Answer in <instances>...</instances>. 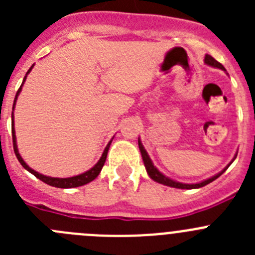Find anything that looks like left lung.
I'll return each instance as SVG.
<instances>
[{
  "label": "left lung",
  "instance_id": "left-lung-1",
  "mask_svg": "<svg viewBox=\"0 0 255 255\" xmlns=\"http://www.w3.org/2000/svg\"><path fill=\"white\" fill-rule=\"evenodd\" d=\"M204 62H206L207 65H209V66H213V67H217V69L225 70V67L222 66V65L218 62V61H216L215 58L212 57V56H209V55H206V57H204ZM225 71H226V70H225ZM138 144H139V149H140V153H141V157H143L144 166H145V170H147V172H148V175H149L150 179H153L154 181L159 182V184H163V185H166V186H171V188L198 189V188H202V186H206L207 184H209V182H212L213 180L217 179V177H220L221 175H222V173L226 171V168L229 167L230 164H231V163H230L229 166H227V167L225 168L224 171H221L220 173H217V175H215V176L209 177V179L204 180V181H202V182H198V184H182V182L175 181V180L170 179V177H167V176H164L163 173L159 172V171L154 167V164H153L152 159L149 158V155H148L147 150L144 149L140 139H138ZM235 158H236V155H235ZM235 158H234V159H235ZM234 159H233V161H234Z\"/></svg>",
  "mask_w": 255,
  "mask_h": 255
}]
</instances>
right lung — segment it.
I'll return each mask as SVG.
<instances>
[{
    "label": "right lung",
    "mask_w": 255,
    "mask_h": 255,
    "mask_svg": "<svg viewBox=\"0 0 255 255\" xmlns=\"http://www.w3.org/2000/svg\"><path fill=\"white\" fill-rule=\"evenodd\" d=\"M33 69V66L30 67V69L28 70V73H26V75H28L29 73H30V70ZM26 75L25 78H24V80H22V84H24V82H25L26 79ZM22 84L20 85L19 91H17L16 96H15V101H13V106H12V121H11V131H12V143H13V152H15V155H16V158L19 159V162L21 163V166L25 170H28L29 172L33 173L37 179L42 180L43 182H46V184H48V185L51 186H55V188H62V189H69V188H78V186H82V185H85V184H88V182L93 181L94 179H96L98 175H100L101 170H102L103 164H105L106 162V158H107V153H108V149H110V145H111V141L110 140V143L107 144V147L105 148V150H103V154L102 157L100 158V161L97 162L96 164H94V167H92L91 170H88L87 172L84 173H80V175H78V176H73V177H66V179H60V177H51V176H44V175H42V173L37 172V171H34L33 168H30L28 166V164L24 162V159L21 158V155H20L19 150H17V145H16V135H15V128H13V108H15V103H16V100H17V96H19V93L21 92V87Z\"/></svg>",
    "instance_id": "1"
}]
</instances>
